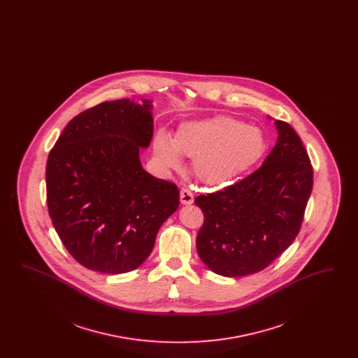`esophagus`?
<instances>
[{"label":"esophagus","mask_w":358,"mask_h":358,"mask_svg":"<svg viewBox=\"0 0 358 358\" xmlns=\"http://www.w3.org/2000/svg\"><path fill=\"white\" fill-rule=\"evenodd\" d=\"M180 200H181V204H192L193 200H194L193 193H192L189 189H181V192H180Z\"/></svg>","instance_id":"34e87169"}]
</instances>
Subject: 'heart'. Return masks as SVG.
<instances>
[{"label":"heart","mask_w":358,"mask_h":358,"mask_svg":"<svg viewBox=\"0 0 358 358\" xmlns=\"http://www.w3.org/2000/svg\"><path fill=\"white\" fill-rule=\"evenodd\" d=\"M264 145L263 133L255 126L231 117H215L181 123L174 138L164 129L158 130L153 149L162 171L177 169L181 155H187L201 182L220 187L254 165Z\"/></svg>","instance_id":"1"}]
</instances>
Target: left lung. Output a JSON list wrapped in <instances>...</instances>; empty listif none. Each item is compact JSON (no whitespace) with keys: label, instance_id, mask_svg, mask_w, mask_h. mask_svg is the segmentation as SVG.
<instances>
[{"label":"left lung","instance_id":"obj_1","mask_svg":"<svg viewBox=\"0 0 358 358\" xmlns=\"http://www.w3.org/2000/svg\"><path fill=\"white\" fill-rule=\"evenodd\" d=\"M278 139L263 165L234 185L201 194L196 245L205 266L238 278L264 270L295 240L313 189V168L301 138L275 120Z\"/></svg>","mask_w":358,"mask_h":358}]
</instances>
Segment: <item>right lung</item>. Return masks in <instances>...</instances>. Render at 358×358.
Returning <instances> with one entry per match:
<instances>
[{"label":"right lung","instance_id":"obj_1","mask_svg":"<svg viewBox=\"0 0 358 358\" xmlns=\"http://www.w3.org/2000/svg\"><path fill=\"white\" fill-rule=\"evenodd\" d=\"M153 104L103 102L69 122L47 161L52 224L85 268L124 273L153 251L155 236L178 205L174 184L141 165L153 136Z\"/></svg>","mask_w":358,"mask_h":358}]
</instances>
